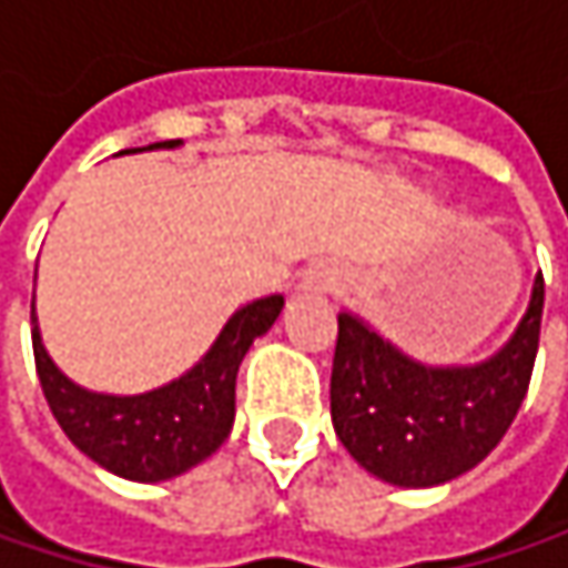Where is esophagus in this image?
Wrapping results in <instances>:
<instances>
[{
  "label": "esophagus",
  "instance_id": "obj_1",
  "mask_svg": "<svg viewBox=\"0 0 568 568\" xmlns=\"http://www.w3.org/2000/svg\"><path fill=\"white\" fill-rule=\"evenodd\" d=\"M338 285H342V273H338L332 263H315V266H308V270L302 273V288H305V292L325 295V292H335Z\"/></svg>",
  "mask_w": 568,
  "mask_h": 568
}]
</instances>
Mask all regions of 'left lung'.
Returning <instances> with one entry per match:
<instances>
[{"instance_id": "8db88e82", "label": "left lung", "mask_w": 568, "mask_h": 568, "mask_svg": "<svg viewBox=\"0 0 568 568\" xmlns=\"http://www.w3.org/2000/svg\"><path fill=\"white\" fill-rule=\"evenodd\" d=\"M542 273L510 342L480 365L434 368L338 312L332 424L345 450L395 487H437L474 470L513 424L539 348Z\"/></svg>"}]
</instances>
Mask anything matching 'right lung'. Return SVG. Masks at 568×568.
<instances>
[{
  "label": "right lung",
  "mask_w": 568,
  "mask_h": 568,
  "mask_svg": "<svg viewBox=\"0 0 568 568\" xmlns=\"http://www.w3.org/2000/svg\"><path fill=\"white\" fill-rule=\"evenodd\" d=\"M176 144L180 141H161L151 144V151ZM283 302V295H266L243 305L186 375L148 395L118 397L84 392L58 372L42 345L32 298V352L45 400L68 440L104 470L138 484L180 477L230 437L240 362L250 345L273 328Z\"/></svg>",
  "instance_id": "1"
}]
</instances>
